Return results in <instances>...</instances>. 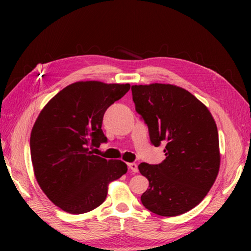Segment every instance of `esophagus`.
Listing matches in <instances>:
<instances>
[{"label": "esophagus", "instance_id": "esophagus-1", "mask_svg": "<svg viewBox=\"0 0 251 251\" xmlns=\"http://www.w3.org/2000/svg\"><path fill=\"white\" fill-rule=\"evenodd\" d=\"M128 167H129V169L133 173H137L138 172V167H137V164H136V163H129L128 164Z\"/></svg>", "mask_w": 251, "mask_h": 251}]
</instances>
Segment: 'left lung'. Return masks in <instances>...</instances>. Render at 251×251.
Masks as SVG:
<instances>
[{"mask_svg":"<svg viewBox=\"0 0 251 251\" xmlns=\"http://www.w3.org/2000/svg\"><path fill=\"white\" fill-rule=\"evenodd\" d=\"M135 109L148 127L151 143H163L160 164L142 163L150 181L142 203L154 214L173 217L201 202L218 175V130L208 108L184 88L169 84L134 85Z\"/></svg>","mask_w":251,"mask_h":251,"instance_id":"left-lung-1","label":"left lung"}]
</instances>
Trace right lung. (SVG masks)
<instances>
[{"instance_id":"obj_1","label":"right lung","mask_w":251,"mask_h":251,"mask_svg":"<svg viewBox=\"0 0 251 251\" xmlns=\"http://www.w3.org/2000/svg\"><path fill=\"white\" fill-rule=\"evenodd\" d=\"M129 84L77 82L57 93L33 126L29 148L36 180L54 205L70 214L88 212L104 202L109 181L127 172L122 160L93 154L107 143L101 129L110 105Z\"/></svg>"}]
</instances>
